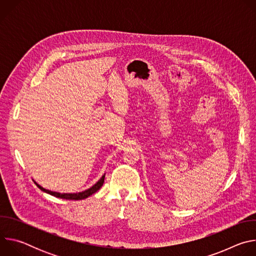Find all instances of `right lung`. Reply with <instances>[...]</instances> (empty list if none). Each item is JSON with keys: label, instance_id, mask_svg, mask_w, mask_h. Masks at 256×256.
<instances>
[{"label": "right lung", "instance_id": "obj_1", "mask_svg": "<svg viewBox=\"0 0 256 256\" xmlns=\"http://www.w3.org/2000/svg\"><path fill=\"white\" fill-rule=\"evenodd\" d=\"M104 177H105V174L99 179V181L97 182L96 184H94L92 188H90L89 190H85V192H78V194H60V192H50L48 190H46L44 188H42L40 186H38V184H36V186H38V188H40L42 192H46V194H50L56 198H64V200H84V198H87L88 196H90L91 194H95L97 190H99L101 188V186H103V182H104Z\"/></svg>", "mask_w": 256, "mask_h": 256}]
</instances>
